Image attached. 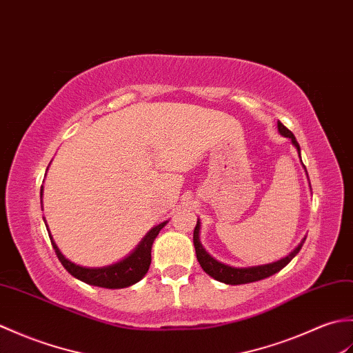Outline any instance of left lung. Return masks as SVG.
I'll return each mask as SVG.
<instances>
[{
	"mask_svg": "<svg viewBox=\"0 0 353 353\" xmlns=\"http://www.w3.org/2000/svg\"><path fill=\"white\" fill-rule=\"evenodd\" d=\"M278 131H279L281 136H284V137L292 140L293 146L296 148L297 152H299V157H301V146H299V143H297L294 134L288 128H285L279 121H278ZM305 172H307V170H305ZM199 230H201V222L198 219V223H196V226H194V231H193V245H194V250H196V258H198V261L201 264V268L211 278H214L216 281H221V283L230 284V285L255 283V281H261L264 278H269L272 275H275V273H278L281 269H284L285 265L290 261H292L297 254H299L303 241H305V239H307V237H303V240L292 250V252H290L287 256L281 258V260H278V261L261 264V265H249V268H234V265L217 261L214 256H211L207 252L205 248H203L202 243H201Z\"/></svg>",
	"mask_w": 353,
	"mask_h": 353,
	"instance_id": "left-lung-1",
	"label": "left lung"
}]
</instances>
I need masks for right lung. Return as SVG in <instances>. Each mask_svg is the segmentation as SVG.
I'll list each match as a JSON object with an SVG mask.
<instances>
[{"label": "right lung", "mask_w": 353, "mask_h": 353, "mask_svg": "<svg viewBox=\"0 0 353 353\" xmlns=\"http://www.w3.org/2000/svg\"><path fill=\"white\" fill-rule=\"evenodd\" d=\"M42 194H43V187H41V205H42ZM166 223L168 221L154 226V228H151L146 232V236L142 239V241L139 243L131 254H128L117 263L103 265V268H84V265L75 264L70 260H68V258L60 252V249L56 245V241H54L51 232L48 234L52 243V248L56 250L60 263L63 264V268L74 278L95 287L125 288V287L134 285L148 273V269H150V264H151L152 243L155 237L159 236V232L163 230V226H166ZM46 230H48V225H46Z\"/></svg>", "instance_id": "1"}]
</instances>
